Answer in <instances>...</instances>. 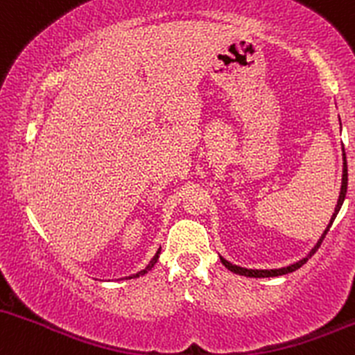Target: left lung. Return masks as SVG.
Segmentation results:
<instances>
[{
	"label": "left lung",
	"mask_w": 355,
	"mask_h": 355,
	"mask_svg": "<svg viewBox=\"0 0 355 355\" xmlns=\"http://www.w3.org/2000/svg\"><path fill=\"white\" fill-rule=\"evenodd\" d=\"M338 121H340V119H338ZM342 156H344V157H342V161H344V166H342V186H340V194H338V201H337L336 211H334L332 218H330V221H329L327 228H325V230H324V233H322L320 240H318V241L315 243V246H313V248L310 250V252H309V254H306V257H304V258H302V260H298V261H295V263H292V265H288V266H282V268H272V270H254V268H243V266H238V265H233V263H230L228 260H225V258L220 257L221 263L225 265L226 268H228V270H231V272H233V273L243 275V277H252V278H268V277H280V275H286V273H290V272H295L297 268H300V266L304 265L305 261L309 260V258L312 257V254L315 253L317 250H318V246H320L322 240H324V238H325V234H327V231L330 230V226H332L334 220H336V216H337V214H338V211H340V208H342V202H344V199H345V193H347V159H345V150H344V149H342Z\"/></svg>",
	"instance_id": "8db88e82"
}]
</instances>
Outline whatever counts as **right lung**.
<instances>
[{"mask_svg": "<svg viewBox=\"0 0 355 355\" xmlns=\"http://www.w3.org/2000/svg\"><path fill=\"white\" fill-rule=\"evenodd\" d=\"M159 253H161V248H159V250H157V252H156V254H154V257H153V260H150V261H149V263H147V266H146V268H144V270H141V272H137V273L130 275V277H125V278H129V280H130V278H139V277H142V275H146L147 272H149V270H150V268H153V266H154V265H156V263H157V258H159ZM121 280H124V278H121Z\"/></svg>", "mask_w": 355, "mask_h": 355, "instance_id": "right-lung-1", "label": "right lung"}]
</instances>
